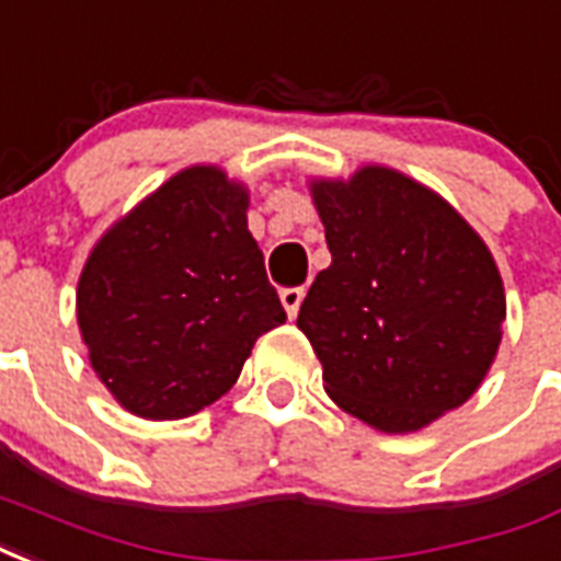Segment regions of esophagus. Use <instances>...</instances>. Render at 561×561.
Returning a JSON list of instances; mask_svg holds the SVG:
<instances>
[{
  "label": "esophagus",
  "mask_w": 561,
  "mask_h": 561,
  "mask_svg": "<svg viewBox=\"0 0 561 561\" xmlns=\"http://www.w3.org/2000/svg\"><path fill=\"white\" fill-rule=\"evenodd\" d=\"M302 297H306V291H302V288H282L279 300H282V306H285L288 318H297V312H300Z\"/></svg>",
  "instance_id": "obj_1"
}]
</instances>
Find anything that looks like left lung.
I'll use <instances>...</instances> for the list:
<instances>
[{
	"label": "left lung",
	"mask_w": 561,
	"mask_h": 561,
	"mask_svg": "<svg viewBox=\"0 0 561 561\" xmlns=\"http://www.w3.org/2000/svg\"><path fill=\"white\" fill-rule=\"evenodd\" d=\"M333 264L297 314L335 404L413 434L470 401L502 342L505 288L479 231L389 165L309 178Z\"/></svg>",
	"instance_id": "8db88e82"
}]
</instances>
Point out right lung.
Wrapping results in <instances>:
<instances>
[{
	"instance_id": "add662e5",
	"label": "right lung",
	"mask_w": 561,
	"mask_h": 561,
	"mask_svg": "<svg viewBox=\"0 0 561 561\" xmlns=\"http://www.w3.org/2000/svg\"><path fill=\"white\" fill-rule=\"evenodd\" d=\"M247 210L243 181L186 165L91 247L77 323L94 375L133 416L205 410L238 383L259 335L285 323Z\"/></svg>"
}]
</instances>
